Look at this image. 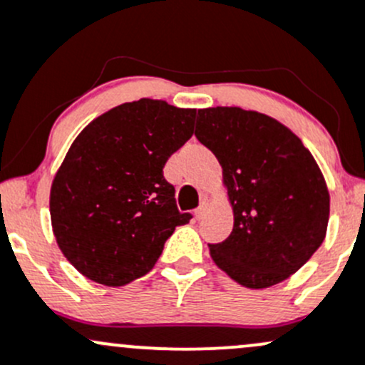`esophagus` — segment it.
Instances as JSON below:
<instances>
[{
  "instance_id": "obj_1",
  "label": "esophagus",
  "mask_w": 365,
  "mask_h": 365,
  "mask_svg": "<svg viewBox=\"0 0 365 365\" xmlns=\"http://www.w3.org/2000/svg\"><path fill=\"white\" fill-rule=\"evenodd\" d=\"M205 213H206V205H201L197 210H195L194 215H195V218H197V220H201V218L205 217Z\"/></svg>"
}]
</instances>
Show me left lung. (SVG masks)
I'll use <instances>...</instances> for the list:
<instances>
[{
  "label": "left lung",
  "instance_id": "1",
  "mask_svg": "<svg viewBox=\"0 0 365 365\" xmlns=\"http://www.w3.org/2000/svg\"><path fill=\"white\" fill-rule=\"evenodd\" d=\"M194 134L220 163L234 210L232 232L210 245L215 264L248 289L287 279L327 232L331 201L313 155L278 120L237 106L197 110Z\"/></svg>",
  "mask_w": 365,
  "mask_h": 365
}]
</instances>
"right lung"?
I'll return each instance as SVG.
<instances>
[{"instance_id": "add662e5", "label": "right lung", "mask_w": 365, "mask_h": 365, "mask_svg": "<svg viewBox=\"0 0 365 365\" xmlns=\"http://www.w3.org/2000/svg\"><path fill=\"white\" fill-rule=\"evenodd\" d=\"M195 110L159 99L115 106L76 136L51 189L61 252L83 276L122 287L155 266L192 218L180 213L164 164L194 134Z\"/></svg>"}]
</instances>
